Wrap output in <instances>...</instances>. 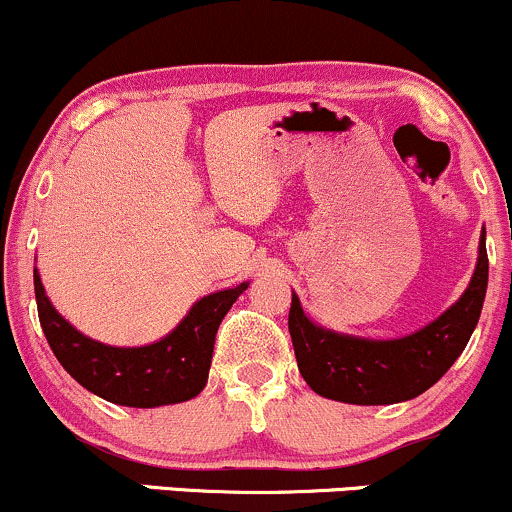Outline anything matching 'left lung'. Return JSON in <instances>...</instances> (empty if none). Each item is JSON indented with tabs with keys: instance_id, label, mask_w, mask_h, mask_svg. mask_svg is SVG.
<instances>
[{
	"instance_id": "left-lung-1",
	"label": "left lung",
	"mask_w": 512,
	"mask_h": 512,
	"mask_svg": "<svg viewBox=\"0 0 512 512\" xmlns=\"http://www.w3.org/2000/svg\"><path fill=\"white\" fill-rule=\"evenodd\" d=\"M489 284L486 233L472 281L424 330L399 339H366L315 325L293 293L289 332L298 370L310 390L346 404H397L419 397L436 385L462 354L477 327Z\"/></svg>"
}]
</instances>
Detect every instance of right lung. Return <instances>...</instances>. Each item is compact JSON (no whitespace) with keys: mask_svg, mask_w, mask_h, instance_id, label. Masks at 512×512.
<instances>
[{"mask_svg":"<svg viewBox=\"0 0 512 512\" xmlns=\"http://www.w3.org/2000/svg\"><path fill=\"white\" fill-rule=\"evenodd\" d=\"M33 284L40 327L76 383L120 407L151 409L187 402L204 390L216 330L250 281L199 298L173 332L146 346H110L86 337L52 308L38 269Z\"/></svg>","mask_w":512,"mask_h":512,"instance_id":"right-lung-1","label":"right lung"}]
</instances>
